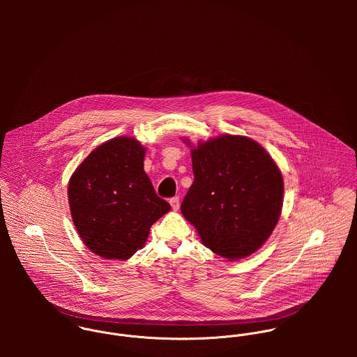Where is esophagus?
<instances>
[{"instance_id": "esophagus-1", "label": "esophagus", "mask_w": 357, "mask_h": 357, "mask_svg": "<svg viewBox=\"0 0 357 357\" xmlns=\"http://www.w3.org/2000/svg\"><path fill=\"white\" fill-rule=\"evenodd\" d=\"M169 202L172 204V208H173V210H178V207H180V198H178V197L170 198Z\"/></svg>"}]
</instances>
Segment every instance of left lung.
Segmentation results:
<instances>
[{
    "label": "left lung",
    "mask_w": 357,
    "mask_h": 357,
    "mask_svg": "<svg viewBox=\"0 0 357 357\" xmlns=\"http://www.w3.org/2000/svg\"><path fill=\"white\" fill-rule=\"evenodd\" d=\"M191 155L194 183L183 215L213 253L228 259L253 255L280 217L284 187L278 165L245 136L198 142Z\"/></svg>",
    "instance_id": "left-lung-1"
}]
</instances>
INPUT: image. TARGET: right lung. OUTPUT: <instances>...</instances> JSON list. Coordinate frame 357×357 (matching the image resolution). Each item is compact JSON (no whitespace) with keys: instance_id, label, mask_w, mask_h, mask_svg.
<instances>
[{"instance_id":"add662e5","label":"right lung","mask_w":357,"mask_h":357,"mask_svg":"<svg viewBox=\"0 0 357 357\" xmlns=\"http://www.w3.org/2000/svg\"><path fill=\"white\" fill-rule=\"evenodd\" d=\"M144 155L136 139L115 137L89 153L70 178L74 225L86 248L105 259L130 258L170 210L144 172Z\"/></svg>"}]
</instances>
